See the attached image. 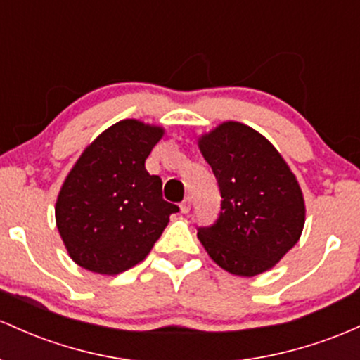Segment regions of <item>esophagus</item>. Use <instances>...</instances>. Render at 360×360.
<instances>
[{
	"label": "esophagus",
	"mask_w": 360,
	"mask_h": 360,
	"mask_svg": "<svg viewBox=\"0 0 360 360\" xmlns=\"http://www.w3.org/2000/svg\"><path fill=\"white\" fill-rule=\"evenodd\" d=\"M180 211H181V214H187L188 211H191V197H187V199L181 202Z\"/></svg>",
	"instance_id": "obj_1"
}]
</instances>
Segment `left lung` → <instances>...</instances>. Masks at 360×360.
I'll return each instance as SVG.
<instances>
[{
  "mask_svg": "<svg viewBox=\"0 0 360 360\" xmlns=\"http://www.w3.org/2000/svg\"><path fill=\"white\" fill-rule=\"evenodd\" d=\"M223 200L217 221L197 238L226 272L253 277L276 267L300 241L306 205L296 175L265 136L226 120L199 136Z\"/></svg>",
  "mask_w": 360,
  "mask_h": 360,
  "instance_id": "obj_1",
  "label": "left lung"
}]
</instances>
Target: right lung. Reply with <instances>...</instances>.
I'll return each mask as SVG.
<instances>
[{"label": "right lung", "mask_w": 360, "mask_h": 360, "mask_svg": "<svg viewBox=\"0 0 360 360\" xmlns=\"http://www.w3.org/2000/svg\"><path fill=\"white\" fill-rule=\"evenodd\" d=\"M165 129L126 119L84 148L56 200V226L71 260L102 276L143 262L179 205L163 200L161 179L144 161Z\"/></svg>", "instance_id": "1"}]
</instances>
